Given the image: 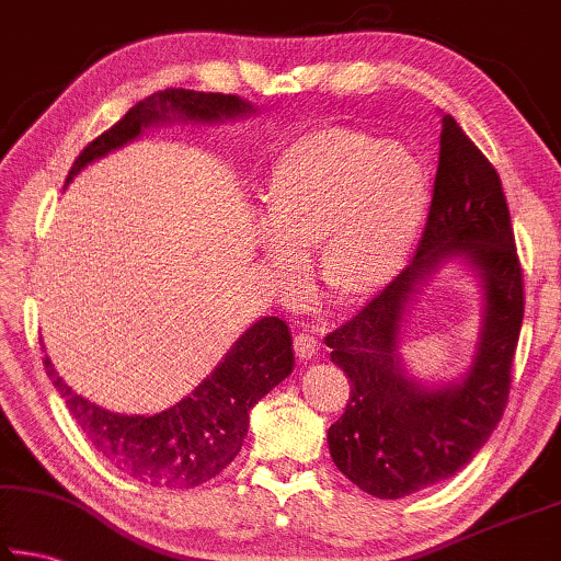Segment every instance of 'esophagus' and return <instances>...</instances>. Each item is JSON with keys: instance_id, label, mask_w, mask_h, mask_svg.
<instances>
[{"instance_id": "esophagus-1", "label": "esophagus", "mask_w": 561, "mask_h": 561, "mask_svg": "<svg viewBox=\"0 0 561 561\" xmlns=\"http://www.w3.org/2000/svg\"><path fill=\"white\" fill-rule=\"evenodd\" d=\"M319 339L309 331H301V334L294 336V354H297L301 360H311L319 354Z\"/></svg>"}]
</instances>
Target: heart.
<instances>
[{"label": "heart", "instance_id": "heart-1", "mask_svg": "<svg viewBox=\"0 0 561 561\" xmlns=\"http://www.w3.org/2000/svg\"><path fill=\"white\" fill-rule=\"evenodd\" d=\"M431 205L423 160L364 130L324 126L284 148L262 193L272 237L264 260L284 287L317 277L339 307H360L391 287L411 260Z\"/></svg>", "mask_w": 561, "mask_h": 561}]
</instances>
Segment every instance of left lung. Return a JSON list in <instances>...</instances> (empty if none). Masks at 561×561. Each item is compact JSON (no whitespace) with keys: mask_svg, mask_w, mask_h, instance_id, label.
<instances>
[{"mask_svg":"<svg viewBox=\"0 0 561 561\" xmlns=\"http://www.w3.org/2000/svg\"><path fill=\"white\" fill-rule=\"evenodd\" d=\"M453 259L481 279V339L468 373L428 387L407 376L397 344L420 284ZM522 317L525 284L500 175L455 118L443 116L433 203L413 262L324 339L351 381L346 411L327 435L336 468L381 500L462 470L505 413Z\"/></svg>","mask_w":561,"mask_h":561,"instance_id":"8db88e82","label":"left lung"}]
</instances>
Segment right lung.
Returning a JSON list of instances; mask_svg holds the SVG:
<instances>
[{
  "label": "right lung",
  "instance_id": "right-lung-1",
  "mask_svg": "<svg viewBox=\"0 0 561 561\" xmlns=\"http://www.w3.org/2000/svg\"><path fill=\"white\" fill-rule=\"evenodd\" d=\"M250 113L254 106L240 96L187 89L158 91L91 140L76 158L66 183L93 160L136 140L150 126L170 121L225 123ZM44 368L83 435L111 465L146 485L190 490L213 480L237 458L250 428V411L291 374L294 351L289 327L277 317H264L234 341L193 393L156 415L106 411L64 383L49 356L44 358Z\"/></svg>",
  "mask_w": 561,
  "mask_h": 561
}]
</instances>
